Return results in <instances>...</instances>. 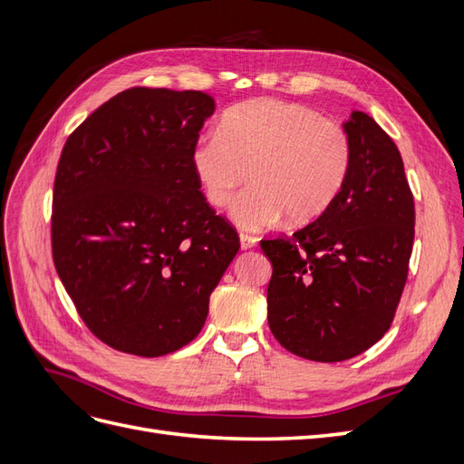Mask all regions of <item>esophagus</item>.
I'll return each instance as SVG.
<instances>
[{
    "instance_id": "obj_1",
    "label": "esophagus",
    "mask_w": 464,
    "mask_h": 464,
    "mask_svg": "<svg viewBox=\"0 0 464 464\" xmlns=\"http://www.w3.org/2000/svg\"><path fill=\"white\" fill-rule=\"evenodd\" d=\"M240 246L242 249H251L257 246V237L256 236H249V234H240Z\"/></svg>"
}]
</instances>
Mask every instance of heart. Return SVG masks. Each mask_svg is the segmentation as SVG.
<instances>
[{"label": "heart", "mask_w": 464, "mask_h": 464, "mask_svg": "<svg viewBox=\"0 0 464 464\" xmlns=\"http://www.w3.org/2000/svg\"><path fill=\"white\" fill-rule=\"evenodd\" d=\"M191 166L207 201L230 208L242 230H263L288 215L292 224L321 217L339 198L353 166V145L339 123L317 110L263 98L230 108L220 130L199 137Z\"/></svg>", "instance_id": "heart-1"}]
</instances>
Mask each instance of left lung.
Returning a JSON list of instances; mask_svg holds the SVG:
<instances>
[{
  "label": "left lung",
  "instance_id": "8db88e82",
  "mask_svg": "<svg viewBox=\"0 0 464 464\" xmlns=\"http://www.w3.org/2000/svg\"><path fill=\"white\" fill-rule=\"evenodd\" d=\"M353 166L339 198L292 237L263 240L271 333L292 354L343 362L391 327L409 275L414 199L392 139L363 111L343 123Z\"/></svg>",
  "mask_w": 464,
  "mask_h": 464
}]
</instances>
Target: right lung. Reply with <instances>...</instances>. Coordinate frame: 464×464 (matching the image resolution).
Returning <instances> with one entry per match:
<instances>
[{"label": "right lung", "instance_id": "right-lung-1", "mask_svg": "<svg viewBox=\"0 0 464 464\" xmlns=\"http://www.w3.org/2000/svg\"><path fill=\"white\" fill-rule=\"evenodd\" d=\"M215 101L135 87L69 135L53 181L55 271L108 346L143 358L189 344L240 249L191 166Z\"/></svg>", "mask_w": 464, "mask_h": 464}]
</instances>
